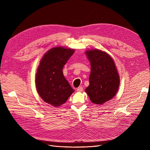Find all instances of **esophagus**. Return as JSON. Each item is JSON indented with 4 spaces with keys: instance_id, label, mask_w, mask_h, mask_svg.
I'll list each match as a JSON object with an SVG mask.
<instances>
[{
    "instance_id": "esophagus-1",
    "label": "esophagus",
    "mask_w": 150,
    "mask_h": 150,
    "mask_svg": "<svg viewBox=\"0 0 150 150\" xmlns=\"http://www.w3.org/2000/svg\"><path fill=\"white\" fill-rule=\"evenodd\" d=\"M76 90H77V91H78V92H82L83 91V88L82 87V86H80V87H78V88H77Z\"/></svg>"
}]
</instances>
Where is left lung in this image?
<instances>
[{"instance_id": "obj_1", "label": "left lung", "mask_w": 150, "mask_h": 150, "mask_svg": "<svg viewBox=\"0 0 150 150\" xmlns=\"http://www.w3.org/2000/svg\"><path fill=\"white\" fill-rule=\"evenodd\" d=\"M85 53L91 64L89 85L85 91L92 103L103 104L117 92L120 76L114 61L106 52L96 49Z\"/></svg>"}]
</instances>
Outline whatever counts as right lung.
Listing matches in <instances>:
<instances>
[{
	"label": "right lung",
	"mask_w": 150,
	"mask_h": 150,
	"mask_svg": "<svg viewBox=\"0 0 150 150\" xmlns=\"http://www.w3.org/2000/svg\"><path fill=\"white\" fill-rule=\"evenodd\" d=\"M74 52L73 49L53 47L40 61L35 75L36 89L45 102L54 107L65 103L74 91L62 72L63 67Z\"/></svg>",
	"instance_id": "obj_1"
}]
</instances>
